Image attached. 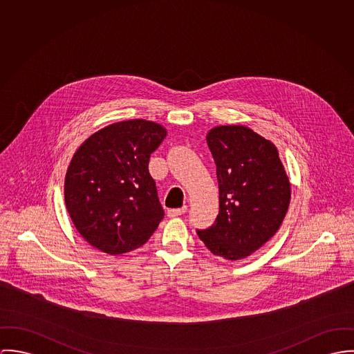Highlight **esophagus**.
<instances>
[{
	"instance_id": "obj_1",
	"label": "esophagus",
	"mask_w": 354,
	"mask_h": 354,
	"mask_svg": "<svg viewBox=\"0 0 354 354\" xmlns=\"http://www.w3.org/2000/svg\"><path fill=\"white\" fill-rule=\"evenodd\" d=\"M186 212H187V206L185 205V206H182V207H179V209H169V210L167 212V214H168V217H178V216L185 214Z\"/></svg>"
}]
</instances>
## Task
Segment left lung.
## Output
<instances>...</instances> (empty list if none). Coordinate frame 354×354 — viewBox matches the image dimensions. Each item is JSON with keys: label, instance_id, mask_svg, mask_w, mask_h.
Here are the masks:
<instances>
[{"label": "left lung", "instance_id": "8db88e82", "mask_svg": "<svg viewBox=\"0 0 354 354\" xmlns=\"http://www.w3.org/2000/svg\"><path fill=\"white\" fill-rule=\"evenodd\" d=\"M216 162L218 216L199 239L217 257L243 259L274 236L290 201V183L273 142L245 126H217L206 136Z\"/></svg>", "mask_w": 354, "mask_h": 354}]
</instances>
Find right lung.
I'll use <instances>...</instances> for the list:
<instances>
[{"instance_id":"right-lung-1","label":"right lung","mask_w":354,"mask_h":354,"mask_svg":"<svg viewBox=\"0 0 354 354\" xmlns=\"http://www.w3.org/2000/svg\"><path fill=\"white\" fill-rule=\"evenodd\" d=\"M167 131L133 119L92 134L75 153L65 178V203L95 248L119 255L141 247L164 217L149 158Z\"/></svg>"}]
</instances>
